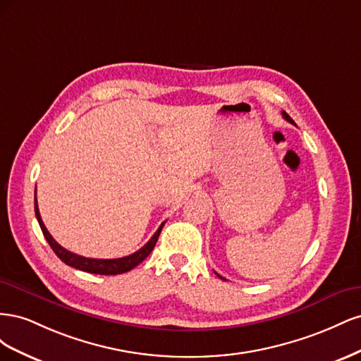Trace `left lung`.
I'll use <instances>...</instances> for the list:
<instances>
[{"instance_id": "1", "label": "left lung", "mask_w": 361, "mask_h": 361, "mask_svg": "<svg viewBox=\"0 0 361 361\" xmlns=\"http://www.w3.org/2000/svg\"><path fill=\"white\" fill-rule=\"evenodd\" d=\"M283 117H285L286 120H288V122H290V123H293V120L289 117V114L288 113H285V111H283ZM218 277H220V279H223L221 276H218Z\"/></svg>"}]
</instances>
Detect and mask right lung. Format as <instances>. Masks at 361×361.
<instances>
[{
	"instance_id": "add662e5",
	"label": "right lung",
	"mask_w": 361,
	"mask_h": 361,
	"mask_svg": "<svg viewBox=\"0 0 361 361\" xmlns=\"http://www.w3.org/2000/svg\"><path fill=\"white\" fill-rule=\"evenodd\" d=\"M35 212H36V218L39 221V226H40L42 232H43V236L47 238L48 244L54 250V253H56L60 257V260H63L64 264L72 267V268L90 272V274H101V276L123 274V272H128L133 268H135L137 265H140L141 262H143L152 253V250H154V247L158 241V238H159V233H161L162 227H164V223H166V221H164L159 226L158 231L154 233V236L149 239V243L145 247H141L138 251H135V253H133V255L125 256V257H118V259H92V257H84V256H80V255H75V253H72V251L63 248L56 241V239L51 236V233L48 232V228L45 227V224H43L42 218H40L37 199H35Z\"/></svg>"
}]
</instances>
